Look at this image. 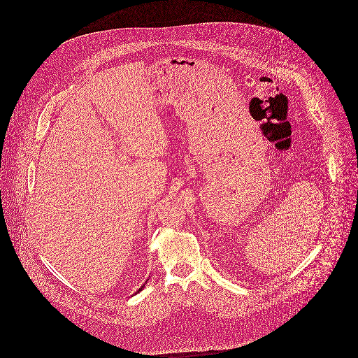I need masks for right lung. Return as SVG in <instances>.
Returning <instances> with one entry per match:
<instances>
[{"mask_svg": "<svg viewBox=\"0 0 358 358\" xmlns=\"http://www.w3.org/2000/svg\"><path fill=\"white\" fill-rule=\"evenodd\" d=\"M146 282H148V281H146ZM143 287H145V284H143V285H142V288H139V289H138V291H136V294H138V292H139V291H142V289H143Z\"/></svg>", "mask_w": 358, "mask_h": 358, "instance_id": "add662e5", "label": "right lung"}]
</instances>
